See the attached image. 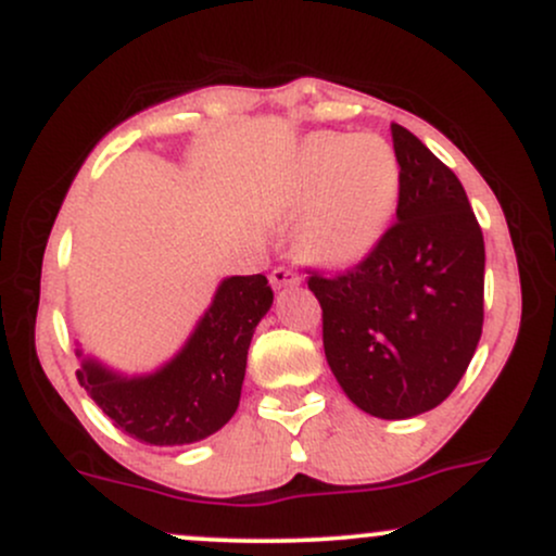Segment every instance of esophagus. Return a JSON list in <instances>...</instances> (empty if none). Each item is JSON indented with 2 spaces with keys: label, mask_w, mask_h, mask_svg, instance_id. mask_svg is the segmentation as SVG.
Wrapping results in <instances>:
<instances>
[{
  "label": "esophagus",
  "mask_w": 556,
  "mask_h": 556,
  "mask_svg": "<svg viewBox=\"0 0 556 556\" xmlns=\"http://www.w3.org/2000/svg\"><path fill=\"white\" fill-rule=\"evenodd\" d=\"M271 287L274 290H282V287H295V285H300V274L298 271H292V269H287V266H279V269H274L271 271Z\"/></svg>",
  "instance_id": "1"
}]
</instances>
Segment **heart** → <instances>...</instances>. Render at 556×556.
<instances>
[{"instance_id": "1", "label": "heart", "mask_w": 556, "mask_h": 556, "mask_svg": "<svg viewBox=\"0 0 556 556\" xmlns=\"http://www.w3.org/2000/svg\"><path fill=\"white\" fill-rule=\"evenodd\" d=\"M400 190L397 151L384 138L321 132L300 149L282 203L290 214L303 212L298 240L305 256L350 266L379 245Z\"/></svg>"}]
</instances>
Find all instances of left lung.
I'll list each match as a JSON object with an SVG mask.
<instances>
[{"mask_svg":"<svg viewBox=\"0 0 556 556\" xmlns=\"http://www.w3.org/2000/svg\"><path fill=\"white\" fill-rule=\"evenodd\" d=\"M397 222L340 277L308 279L324 353L363 413L402 420L433 410L463 379L483 327V235L455 172L402 125Z\"/></svg>","mask_w":556,"mask_h":556,"instance_id":"obj_1","label":"left lung"}]
</instances>
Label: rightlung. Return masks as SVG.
<instances>
[{
    "label": "right lung",
    "instance_id": "1",
    "mask_svg": "<svg viewBox=\"0 0 556 556\" xmlns=\"http://www.w3.org/2000/svg\"><path fill=\"white\" fill-rule=\"evenodd\" d=\"M271 303L264 274L222 279L188 340L156 371L127 376L78 348L80 387L119 431L138 442H201L238 410L248 348Z\"/></svg>",
    "mask_w": 556,
    "mask_h": 556
}]
</instances>
